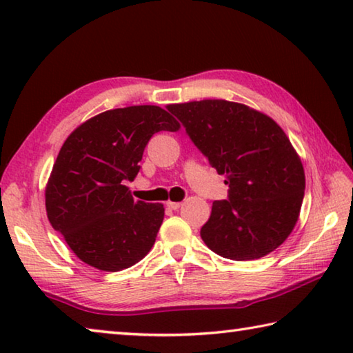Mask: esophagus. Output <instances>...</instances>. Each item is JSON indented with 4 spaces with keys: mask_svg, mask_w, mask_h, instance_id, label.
I'll use <instances>...</instances> for the list:
<instances>
[{
    "mask_svg": "<svg viewBox=\"0 0 353 353\" xmlns=\"http://www.w3.org/2000/svg\"><path fill=\"white\" fill-rule=\"evenodd\" d=\"M182 202H172V201H168L166 202V207L171 208V210H177V208H181Z\"/></svg>",
    "mask_w": 353,
    "mask_h": 353,
    "instance_id": "1",
    "label": "esophagus"
}]
</instances>
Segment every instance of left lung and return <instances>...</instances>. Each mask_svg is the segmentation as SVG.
I'll return each mask as SVG.
<instances>
[{"label": "left lung", "mask_w": 353, "mask_h": 353, "mask_svg": "<svg viewBox=\"0 0 353 353\" xmlns=\"http://www.w3.org/2000/svg\"><path fill=\"white\" fill-rule=\"evenodd\" d=\"M168 110L229 185V201H214L201 229L207 248L236 261L277 249L294 229L305 191L303 165L283 129L225 99L170 104Z\"/></svg>", "instance_id": "left-lung-1"}]
</instances>
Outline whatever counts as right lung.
<instances>
[{"instance_id": "right-lung-1", "label": "right lung", "mask_w": 353, "mask_h": 353, "mask_svg": "<svg viewBox=\"0 0 353 353\" xmlns=\"http://www.w3.org/2000/svg\"><path fill=\"white\" fill-rule=\"evenodd\" d=\"M181 129L159 105L105 110L77 126L59 151L45 188L46 214L77 259L117 272L154 246L163 204L134 201L126 181L140 171L155 132Z\"/></svg>"}]
</instances>
